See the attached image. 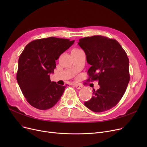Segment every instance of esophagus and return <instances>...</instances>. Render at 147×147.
Here are the masks:
<instances>
[{"label":"esophagus","instance_id":"1","mask_svg":"<svg viewBox=\"0 0 147 147\" xmlns=\"http://www.w3.org/2000/svg\"><path fill=\"white\" fill-rule=\"evenodd\" d=\"M74 86L76 87V89H82L83 88V86L82 85H80V84H74Z\"/></svg>","mask_w":147,"mask_h":147}]
</instances>
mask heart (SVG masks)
I'll return each mask as SVG.
<instances>
[{
    "label": "heart",
    "instance_id": "1",
    "mask_svg": "<svg viewBox=\"0 0 147 147\" xmlns=\"http://www.w3.org/2000/svg\"><path fill=\"white\" fill-rule=\"evenodd\" d=\"M77 50H79V49H74L73 51H77Z\"/></svg>",
    "mask_w": 147,
    "mask_h": 147
}]
</instances>
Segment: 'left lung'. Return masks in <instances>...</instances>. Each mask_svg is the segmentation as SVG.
Masks as SVG:
<instances>
[{
	"label": "left lung",
	"mask_w": 147,
	"mask_h": 147,
	"mask_svg": "<svg viewBox=\"0 0 147 147\" xmlns=\"http://www.w3.org/2000/svg\"><path fill=\"white\" fill-rule=\"evenodd\" d=\"M78 44L91 65L87 80H97L100 86L84 105L96 113L109 110L120 101L130 80L127 54L116 40L100 35L80 38Z\"/></svg>",
	"instance_id": "8db88e82"
}]
</instances>
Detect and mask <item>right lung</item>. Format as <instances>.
<instances>
[{"mask_svg":"<svg viewBox=\"0 0 147 147\" xmlns=\"http://www.w3.org/2000/svg\"><path fill=\"white\" fill-rule=\"evenodd\" d=\"M74 40L50 37L34 40L26 45L18 59L17 80L27 101L40 110L51 109L63 95L65 86L51 82L50 74L55 61Z\"/></svg>","mask_w":147,"mask_h":147,"instance_id":"obj_1","label":"right lung"}]
</instances>
